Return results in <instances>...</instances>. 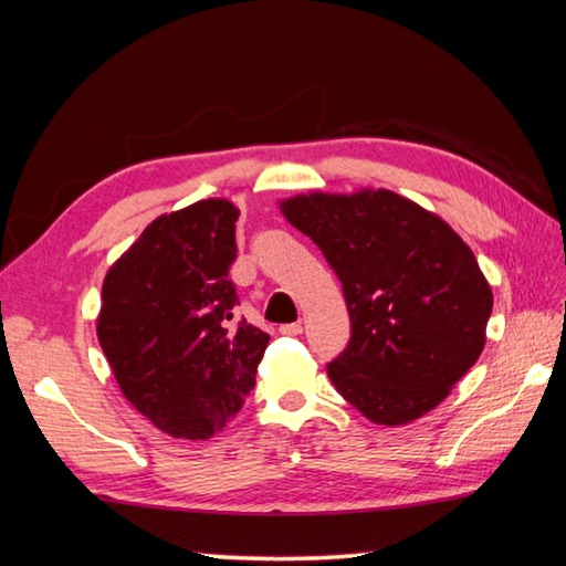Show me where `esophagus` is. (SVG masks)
<instances>
[{
	"label": "esophagus",
	"mask_w": 566,
	"mask_h": 566,
	"mask_svg": "<svg viewBox=\"0 0 566 566\" xmlns=\"http://www.w3.org/2000/svg\"><path fill=\"white\" fill-rule=\"evenodd\" d=\"M280 334H284V336H296V334H302V324H300V322H294V324H284V326H280Z\"/></svg>",
	"instance_id": "esophagus-1"
}]
</instances>
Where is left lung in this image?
<instances>
[{
  "instance_id": "obj_1",
  "label": "left lung",
  "mask_w": 566,
  "mask_h": 566,
  "mask_svg": "<svg viewBox=\"0 0 566 566\" xmlns=\"http://www.w3.org/2000/svg\"><path fill=\"white\" fill-rule=\"evenodd\" d=\"M342 282L352 342L326 366L376 426L443 403L485 348L492 290L475 254L436 212L386 188L306 192L280 202Z\"/></svg>"
}]
</instances>
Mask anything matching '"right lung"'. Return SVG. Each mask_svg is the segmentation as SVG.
Wrapping results in <instances>:
<instances>
[{"label":"right lung","mask_w":566,"mask_h":566,"mask_svg":"<svg viewBox=\"0 0 566 566\" xmlns=\"http://www.w3.org/2000/svg\"><path fill=\"white\" fill-rule=\"evenodd\" d=\"M240 210L208 198L153 220L108 266L98 344L120 394L163 433L208 440L250 396L270 334L232 324Z\"/></svg>","instance_id":"obj_1"}]
</instances>
